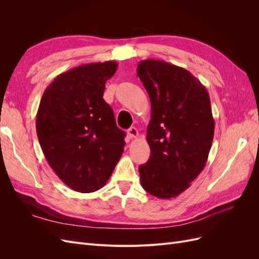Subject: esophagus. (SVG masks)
<instances>
[{
	"label": "esophagus",
	"instance_id": "1",
	"mask_svg": "<svg viewBox=\"0 0 259 259\" xmlns=\"http://www.w3.org/2000/svg\"><path fill=\"white\" fill-rule=\"evenodd\" d=\"M127 136H128L131 139H132V138H136V137L138 136V131H137V128L134 127V126L130 127V128L127 130Z\"/></svg>",
	"mask_w": 259,
	"mask_h": 259
}]
</instances>
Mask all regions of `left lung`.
<instances>
[{"label":"left lung","mask_w":259,"mask_h":259,"mask_svg":"<svg viewBox=\"0 0 259 259\" xmlns=\"http://www.w3.org/2000/svg\"><path fill=\"white\" fill-rule=\"evenodd\" d=\"M137 74L151 103L150 158L138 168L140 183L156 198H175L207 161L215 128L208 93L188 70L161 60L140 61Z\"/></svg>","instance_id":"obj_1"}]
</instances>
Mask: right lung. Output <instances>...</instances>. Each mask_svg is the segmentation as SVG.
<instances>
[{"label": "right lung", "mask_w": 259, "mask_h": 259, "mask_svg": "<svg viewBox=\"0 0 259 259\" xmlns=\"http://www.w3.org/2000/svg\"><path fill=\"white\" fill-rule=\"evenodd\" d=\"M115 61L82 65L59 74L45 90L36 134L46 160L71 189L94 192L110 178L124 150L125 133L103 98Z\"/></svg>", "instance_id": "obj_1"}]
</instances>
